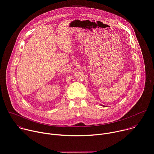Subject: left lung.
Here are the masks:
<instances>
[{"label": "left lung", "mask_w": 154, "mask_h": 154, "mask_svg": "<svg viewBox=\"0 0 154 154\" xmlns=\"http://www.w3.org/2000/svg\"><path fill=\"white\" fill-rule=\"evenodd\" d=\"M102 106H103V105H102Z\"/></svg>", "instance_id": "left-lung-1"}]
</instances>
